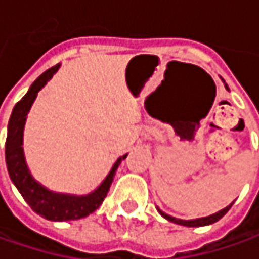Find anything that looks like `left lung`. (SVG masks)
<instances>
[{"mask_svg": "<svg viewBox=\"0 0 259 259\" xmlns=\"http://www.w3.org/2000/svg\"><path fill=\"white\" fill-rule=\"evenodd\" d=\"M225 87L228 89V85L225 84ZM234 203V202H232ZM232 203L231 205H228L227 208H224V209H221L217 213H213V215H209V217H205V218H198V219H191V221H183V219H178L174 218V217H170V215H167L165 212H162V210L157 208L159 210V213L166 218L167 221H170V222H174V224H178V225H183V227H205V225H210V224H213V222H217L219 219L222 218L225 213H227L228 210L231 209V206H232Z\"/></svg>", "mask_w": 259, "mask_h": 259, "instance_id": "1", "label": "left lung"}]
</instances>
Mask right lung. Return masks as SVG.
Here are the masks:
<instances>
[{"instance_id":"add662e5","label":"right lung","mask_w":259,"mask_h":259,"mask_svg":"<svg viewBox=\"0 0 259 259\" xmlns=\"http://www.w3.org/2000/svg\"><path fill=\"white\" fill-rule=\"evenodd\" d=\"M58 67L60 64L44 71L32 83L27 94L14 106L11 117L8 121V135L5 140V162H7L10 178L15 185V188L23 195L24 201L31 206V209L35 213L49 221H70V219L84 218L87 215L93 213L102 205V202L104 201L107 192L110 189L117 167L127 155L116 160L110 174L107 175V178L96 191L83 196L51 192L32 178L24 157V124L27 114L30 112V107L37 97V93L46 85V83L57 71Z\"/></svg>"}]
</instances>
